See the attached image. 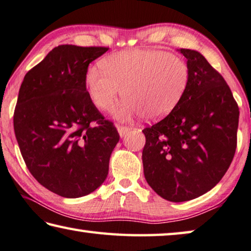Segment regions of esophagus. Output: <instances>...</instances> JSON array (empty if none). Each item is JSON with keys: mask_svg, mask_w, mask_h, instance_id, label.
Instances as JSON below:
<instances>
[{"mask_svg": "<svg viewBox=\"0 0 251 251\" xmlns=\"http://www.w3.org/2000/svg\"><path fill=\"white\" fill-rule=\"evenodd\" d=\"M117 130H118V133H119V136L124 137V136H126V134L129 132V127H126V126H118V127H117Z\"/></svg>", "mask_w": 251, "mask_h": 251, "instance_id": "34e87169", "label": "esophagus"}]
</instances>
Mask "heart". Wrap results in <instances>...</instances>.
I'll use <instances>...</instances> for the list:
<instances>
[{
  "label": "heart",
  "mask_w": 251,
  "mask_h": 251,
  "mask_svg": "<svg viewBox=\"0 0 251 251\" xmlns=\"http://www.w3.org/2000/svg\"><path fill=\"white\" fill-rule=\"evenodd\" d=\"M101 67L87 71V91L100 110H109L123 93L126 100L115 110L119 119L141 115L152 122L165 117L180 101L189 80L188 65L163 51L115 53L105 58Z\"/></svg>",
  "instance_id": "obj_1"
}]
</instances>
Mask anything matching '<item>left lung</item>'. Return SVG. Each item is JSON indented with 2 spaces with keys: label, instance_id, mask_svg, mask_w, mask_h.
<instances>
[{
  "label": "left lung",
  "instance_id": "left-lung-1",
  "mask_svg": "<svg viewBox=\"0 0 251 251\" xmlns=\"http://www.w3.org/2000/svg\"><path fill=\"white\" fill-rule=\"evenodd\" d=\"M189 80L174 109L143 129L146 182L158 196L184 202L214 188L237 147L239 108L224 77L200 52L180 49Z\"/></svg>",
  "mask_w": 251,
  "mask_h": 251
}]
</instances>
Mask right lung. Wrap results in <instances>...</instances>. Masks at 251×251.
I'll return each mask as SVG.
<instances>
[{"instance_id": "1", "label": "right lung", "mask_w": 251, "mask_h": 251, "mask_svg": "<svg viewBox=\"0 0 251 251\" xmlns=\"http://www.w3.org/2000/svg\"><path fill=\"white\" fill-rule=\"evenodd\" d=\"M108 48L55 47L27 71L13 125L26 168L40 184L63 198H80L106 180L119 141L86 89V74Z\"/></svg>"}]
</instances>
